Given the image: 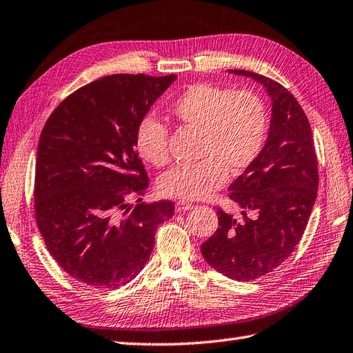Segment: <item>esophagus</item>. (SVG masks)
<instances>
[{
	"instance_id": "esophagus-1",
	"label": "esophagus",
	"mask_w": 353,
	"mask_h": 353,
	"mask_svg": "<svg viewBox=\"0 0 353 353\" xmlns=\"http://www.w3.org/2000/svg\"><path fill=\"white\" fill-rule=\"evenodd\" d=\"M175 208H176L178 212H184V211H188V210H193L194 205L193 203H188L185 201H178L176 205H175Z\"/></svg>"
}]
</instances>
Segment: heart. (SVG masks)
I'll return each instance as SVG.
<instances>
[{
    "label": "heart",
    "instance_id": "heart-1",
    "mask_svg": "<svg viewBox=\"0 0 353 353\" xmlns=\"http://www.w3.org/2000/svg\"><path fill=\"white\" fill-rule=\"evenodd\" d=\"M170 115L199 133L197 159L175 166L159 179V192L174 199H202L226 183L228 174L241 175L261 156L268 134V110L253 90H230L212 83H193L169 105ZM134 147L150 165L169 163V133L152 115L143 117L134 132Z\"/></svg>",
    "mask_w": 353,
    "mask_h": 353
}]
</instances>
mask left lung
Listing matches in <instances>:
<instances>
[{"label": "left lung", "mask_w": 353, "mask_h": 353, "mask_svg": "<svg viewBox=\"0 0 353 353\" xmlns=\"http://www.w3.org/2000/svg\"><path fill=\"white\" fill-rule=\"evenodd\" d=\"M229 72L266 88L271 125L261 156L229 187L243 217L236 220L217 208L219 228L201 248L203 259L223 276L250 281L276 270L295 250L316 201L319 172L310 123L298 100L270 77Z\"/></svg>", "instance_id": "left-lung-1"}]
</instances>
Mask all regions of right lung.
<instances>
[{
	"instance_id": "right-lung-1",
	"label": "right lung",
	"mask_w": 353,
	"mask_h": 353,
	"mask_svg": "<svg viewBox=\"0 0 353 353\" xmlns=\"http://www.w3.org/2000/svg\"><path fill=\"white\" fill-rule=\"evenodd\" d=\"M176 74H110L65 97L43 127L34 212L57 263L94 289H115L148 262L170 201L128 203L148 188L134 132Z\"/></svg>"
}]
</instances>
